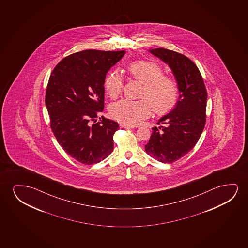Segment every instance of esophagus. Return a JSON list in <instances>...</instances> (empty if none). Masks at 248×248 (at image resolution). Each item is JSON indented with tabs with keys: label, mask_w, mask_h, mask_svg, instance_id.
I'll list each match as a JSON object with an SVG mask.
<instances>
[{
	"label": "esophagus",
	"mask_w": 248,
	"mask_h": 248,
	"mask_svg": "<svg viewBox=\"0 0 248 248\" xmlns=\"http://www.w3.org/2000/svg\"><path fill=\"white\" fill-rule=\"evenodd\" d=\"M119 126H120V128H123V129H132L133 126L129 125V124H119Z\"/></svg>",
	"instance_id": "obj_1"
}]
</instances>
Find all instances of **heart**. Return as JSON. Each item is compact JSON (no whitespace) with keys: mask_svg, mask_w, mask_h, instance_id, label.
Instances as JSON below:
<instances>
[{"mask_svg":"<svg viewBox=\"0 0 248 248\" xmlns=\"http://www.w3.org/2000/svg\"><path fill=\"white\" fill-rule=\"evenodd\" d=\"M128 72L132 78L142 83V99L113 103L109 109L112 119L133 125L148 118L153 109L157 115H165L175 108L180 95L178 82L172 75H163V68L158 63L137 60L128 66ZM104 85L109 97L117 99L122 94L124 80L118 72L112 71L107 76Z\"/></svg>","mask_w":248,"mask_h":248,"instance_id":"obj_1","label":"heart"}]
</instances>
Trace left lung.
<instances>
[{"instance_id":"1","label":"left lung","mask_w":248,"mask_h":248,"mask_svg":"<svg viewBox=\"0 0 248 248\" xmlns=\"http://www.w3.org/2000/svg\"><path fill=\"white\" fill-rule=\"evenodd\" d=\"M150 51L169 64L180 87V99L170 113L154 127L146 152L153 158L171 163L196 146L206 124L207 89L197 65L186 56L165 48Z\"/></svg>"}]
</instances>
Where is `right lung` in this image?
<instances>
[{"label":"right lung","instance_id":"1","mask_svg":"<svg viewBox=\"0 0 248 248\" xmlns=\"http://www.w3.org/2000/svg\"><path fill=\"white\" fill-rule=\"evenodd\" d=\"M124 51L85 50L67 56L51 72L45 97L52 132L73 158L99 163L113 150L118 123L98 115L104 108V82Z\"/></svg>","mask_w":248,"mask_h":248}]
</instances>
